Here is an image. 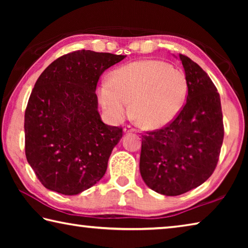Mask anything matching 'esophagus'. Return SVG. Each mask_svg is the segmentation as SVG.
I'll return each instance as SVG.
<instances>
[{
  "mask_svg": "<svg viewBox=\"0 0 248 248\" xmlns=\"http://www.w3.org/2000/svg\"><path fill=\"white\" fill-rule=\"evenodd\" d=\"M136 131L132 127H130V125H125V127H124V133H132Z\"/></svg>",
  "mask_w": 248,
  "mask_h": 248,
  "instance_id": "34e87169",
  "label": "esophagus"
}]
</instances>
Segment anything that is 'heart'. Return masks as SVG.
I'll return each instance as SVG.
<instances>
[{
	"instance_id": "1",
	"label": "heart",
	"mask_w": 248,
	"mask_h": 248,
	"mask_svg": "<svg viewBox=\"0 0 248 248\" xmlns=\"http://www.w3.org/2000/svg\"><path fill=\"white\" fill-rule=\"evenodd\" d=\"M186 95L187 79L182 71L153 59L116 70L98 89L100 105L109 119L120 123L133 107L141 124L148 129L170 123L182 109Z\"/></svg>"
}]
</instances>
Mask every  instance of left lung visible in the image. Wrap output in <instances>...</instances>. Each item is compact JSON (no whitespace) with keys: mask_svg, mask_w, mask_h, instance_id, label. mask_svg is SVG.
Masks as SVG:
<instances>
[{"mask_svg":"<svg viewBox=\"0 0 248 248\" xmlns=\"http://www.w3.org/2000/svg\"><path fill=\"white\" fill-rule=\"evenodd\" d=\"M178 57L187 79L186 104L167 127L142 136L140 155L142 179L165 196L185 194L212 175L224 136L215 84L191 59Z\"/></svg>","mask_w":248,"mask_h":248,"instance_id":"left-lung-1","label":"left lung"}]
</instances>
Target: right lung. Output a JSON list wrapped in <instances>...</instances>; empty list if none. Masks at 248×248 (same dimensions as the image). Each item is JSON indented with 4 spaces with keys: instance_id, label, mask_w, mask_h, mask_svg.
Listing matches in <instances>:
<instances>
[{
    "instance_id": "right-lung-1",
    "label": "right lung",
    "mask_w": 248,
    "mask_h": 248,
    "mask_svg": "<svg viewBox=\"0 0 248 248\" xmlns=\"http://www.w3.org/2000/svg\"><path fill=\"white\" fill-rule=\"evenodd\" d=\"M125 56L78 50L54 60L33 86L25 111L28 164L49 190L73 196L106 173L123 129L103 123L96 85Z\"/></svg>"
}]
</instances>
